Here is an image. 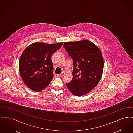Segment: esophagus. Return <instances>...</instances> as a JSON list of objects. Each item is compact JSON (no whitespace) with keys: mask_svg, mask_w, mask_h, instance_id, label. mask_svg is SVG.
Masks as SVG:
<instances>
[{"mask_svg":"<svg viewBox=\"0 0 133 133\" xmlns=\"http://www.w3.org/2000/svg\"><path fill=\"white\" fill-rule=\"evenodd\" d=\"M64 74H65V72H62L61 74H58L57 75L58 76H59V77H63V76L64 75Z\"/></svg>","mask_w":133,"mask_h":133,"instance_id":"1","label":"esophagus"}]
</instances>
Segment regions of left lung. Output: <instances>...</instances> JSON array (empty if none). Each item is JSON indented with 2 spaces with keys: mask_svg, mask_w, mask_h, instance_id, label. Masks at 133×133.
Returning a JSON list of instances; mask_svg holds the SVG:
<instances>
[{
  "mask_svg": "<svg viewBox=\"0 0 133 133\" xmlns=\"http://www.w3.org/2000/svg\"><path fill=\"white\" fill-rule=\"evenodd\" d=\"M64 47L73 61V78L66 86L75 96L90 92L99 82L104 61L101 52L92 42L84 40L65 42Z\"/></svg>",
  "mask_w": 133,
  "mask_h": 133,
  "instance_id": "1",
  "label": "left lung"
}]
</instances>
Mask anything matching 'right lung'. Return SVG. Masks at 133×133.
<instances>
[{
    "label": "right lung",
    "instance_id": "right-lung-1",
    "mask_svg": "<svg viewBox=\"0 0 133 133\" xmlns=\"http://www.w3.org/2000/svg\"><path fill=\"white\" fill-rule=\"evenodd\" d=\"M63 44L35 42L23 51L19 59V70L27 87L40 92L49 85L54 76L51 56Z\"/></svg>",
    "mask_w": 133,
    "mask_h": 133
}]
</instances>
